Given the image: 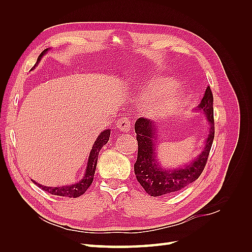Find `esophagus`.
Listing matches in <instances>:
<instances>
[{"instance_id": "esophagus-1", "label": "esophagus", "mask_w": 252, "mask_h": 252, "mask_svg": "<svg viewBox=\"0 0 252 252\" xmlns=\"http://www.w3.org/2000/svg\"><path fill=\"white\" fill-rule=\"evenodd\" d=\"M117 127L120 129L121 131L128 132L129 129H130V127H131V121L129 120L128 118H126V117L121 118L117 122Z\"/></svg>"}]
</instances>
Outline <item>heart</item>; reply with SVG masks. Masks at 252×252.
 Returning <instances> with one entry per match:
<instances>
[{
    "instance_id": "1",
    "label": "heart",
    "mask_w": 252,
    "mask_h": 252,
    "mask_svg": "<svg viewBox=\"0 0 252 252\" xmlns=\"http://www.w3.org/2000/svg\"><path fill=\"white\" fill-rule=\"evenodd\" d=\"M172 86H174V83L170 79H162L156 81L151 84V85L147 88L148 93H163V91H167L170 89ZM181 103V97L178 94L175 93H167L166 94H163L157 98L156 102L152 105V107L156 110V112L159 113H166L170 112L177 109Z\"/></svg>"
}]
</instances>
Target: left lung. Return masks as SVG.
Masks as SVG:
<instances>
[{
  "label": "left lung",
  "instance_id": "obj_1",
  "mask_svg": "<svg viewBox=\"0 0 252 252\" xmlns=\"http://www.w3.org/2000/svg\"><path fill=\"white\" fill-rule=\"evenodd\" d=\"M199 109L204 110L209 121V134L205 148L200 157L187 165L185 168L177 170H164L159 168L155 156L156 126L150 120L140 118L134 124L138 141V158L134 163V173L140 185L151 196L170 194L187 187L202 174L215 139V119H213V94L207 87L202 98Z\"/></svg>",
  "mask_w": 252,
  "mask_h": 252
}]
</instances>
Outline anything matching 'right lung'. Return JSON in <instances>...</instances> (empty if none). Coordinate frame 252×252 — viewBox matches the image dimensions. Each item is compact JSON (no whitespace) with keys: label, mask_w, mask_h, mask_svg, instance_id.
I'll use <instances>...</instances> for the list:
<instances>
[{"label":"right lung","mask_w":252,"mask_h":252,"mask_svg":"<svg viewBox=\"0 0 252 252\" xmlns=\"http://www.w3.org/2000/svg\"><path fill=\"white\" fill-rule=\"evenodd\" d=\"M47 50L48 49H45L41 52V55L39 56V58H37V61H36L34 66H36V64L40 62V60L42 59V57L45 55V52H46ZM109 136H110V131L108 130V129H106V130H104L100 135H98V138L96 139L95 143L94 144L93 149H91V151H90L85 175H84V178L80 182H78L77 184L67 185V186H62V187H46V186L37 184V183H35V182H33V183L39 186L40 188H42L44 191H46L53 195L67 196V197L81 196L83 193H85V191L89 188V186L93 184L94 172H95V168H96L98 152H100V150L102 149L104 145L108 142Z\"/></svg>","instance_id":"right-lung-1"}]
</instances>
